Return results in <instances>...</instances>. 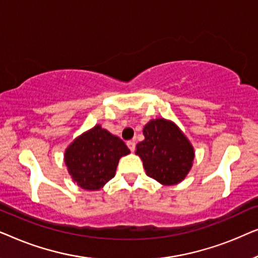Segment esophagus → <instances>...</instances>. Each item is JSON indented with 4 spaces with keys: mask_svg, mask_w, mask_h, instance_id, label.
Listing matches in <instances>:
<instances>
[{
    "mask_svg": "<svg viewBox=\"0 0 258 258\" xmlns=\"http://www.w3.org/2000/svg\"><path fill=\"white\" fill-rule=\"evenodd\" d=\"M126 146H128L130 151H135L136 144H135V142H134V141H128V142H126Z\"/></svg>",
    "mask_w": 258,
    "mask_h": 258,
    "instance_id": "esophagus-1",
    "label": "esophagus"
}]
</instances>
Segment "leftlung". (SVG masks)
Segmentation results:
<instances>
[{
	"label": "left lung",
	"instance_id": "8db88e82",
	"mask_svg": "<svg viewBox=\"0 0 258 258\" xmlns=\"http://www.w3.org/2000/svg\"><path fill=\"white\" fill-rule=\"evenodd\" d=\"M146 139L136 146L147 175L163 185L182 182L192 167L195 151L177 125L164 118L151 119L143 128Z\"/></svg>",
	"mask_w": 258,
	"mask_h": 258
}]
</instances>
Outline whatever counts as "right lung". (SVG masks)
<instances>
[{
  "label": "right lung",
  "instance_id": "obj_1",
  "mask_svg": "<svg viewBox=\"0 0 258 258\" xmlns=\"http://www.w3.org/2000/svg\"><path fill=\"white\" fill-rule=\"evenodd\" d=\"M130 153L119 137L95 125L67 148L64 163L82 189L100 190L115 176L118 161Z\"/></svg>",
  "mask_w": 258,
  "mask_h": 258
}]
</instances>
